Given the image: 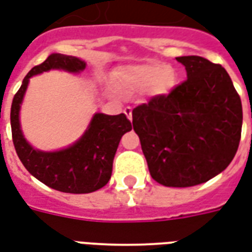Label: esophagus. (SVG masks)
I'll use <instances>...</instances> for the list:
<instances>
[{
	"label": "esophagus",
	"mask_w": 252,
	"mask_h": 252,
	"mask_svg": "<svg viewBox=\"0 0 252 252\" xmlns=\"http://www.w3.org/2000/svg\"><path fill=\"white\" fill-rule=\"evenodd\" d=\"M124 113H126V117H128L129 120H132V109L129 108V106H126V109H124Z\"/></svg>",
	"instance_id": "esophagus-1"
}]
</instances>
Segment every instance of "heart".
<instances>
[{"instance_id": "obj_1", "label": "heart", "mask_w": 252, "mask_h": 252, "mask_svg": "<svg viewBox=\"0 0 252 252\" xmlns=\"http://www.w3.org/2000/svg\"><path fill=\"white\" fill-rule=\"evenodd\" d=\"M174 86V71L158 62L117 67L109 75L110 90L124 99L133 98L150 88L155 95H166Z\"/></svg>"}]
</instances>
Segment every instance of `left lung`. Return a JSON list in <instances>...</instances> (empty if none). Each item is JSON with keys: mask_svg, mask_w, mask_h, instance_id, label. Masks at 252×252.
Instances as JSON below:
<instances>
[{"mask_svg": "<svg viewBox=\"0 0 252 252\" xmlns=\"http://www.w3.org/2000/svg\"><path fill=\"white\" fill-rule=\"evenodd\" d=\"M188 79L167 95L132 110L150 174L163 186L189 188L209 181L238 151L243 110L231 78L202 57H180Z\"/></svg>", "mask_w": 252, "mask_h": 252, "instance_id": "8db88e82", "label": "left lung"}]
</instances>
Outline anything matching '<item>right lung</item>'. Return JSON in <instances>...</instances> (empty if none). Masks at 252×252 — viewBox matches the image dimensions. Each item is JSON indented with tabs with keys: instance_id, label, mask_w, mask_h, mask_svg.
Here are the masks:
<instances>
[{
	"instance_id": "obj_1",
	"label": "right lung",
	"mask_w": 252,
	"mask_h": 252,
	"mask_svg": "<svg viewBox=\"0 0 252 252\" xmlns=\"http://www.w3.org/2000/svg\"><path fill=\"white\" fill-rule=\"evenodd\" d=\"M86 63L75 57L51 54L41 64L31 70L14 94L10 108V126L16 153L21 163L44 185L63 193H92L101 189L110 180L113 158L121 136L131 131V121L124 113L117 116L95 113L82 137L70 147L44 153L31 146L20 128V106L28 88L30 78L48 70L79 72Z\"/></svg>"
}]
</instances>
